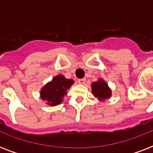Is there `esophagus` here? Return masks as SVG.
I'll list each match as a JSON object with an SVG mask.
<instances>
[{
  "mask_svg": "<svg viewBox=\"0 0 153 153\" xmlns=\"http://www.w3.org/2000/svg\"><path fill=\"white\" fill-rule=\"evenodd\" d=\"M78 82H79V84H84L85 82H86V79H80L78 80Z\"/></svg>",
  "mask_w": 153,
  "mask_h": 153,
  "instance_id": "34e87169",
  "label": "esophagus"
}]
</instances>
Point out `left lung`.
Wrapping results in <instances>:
<instances>
[{
    "instance_id": "8db88e82",
    "label": "left lung",
    "mask_w": 153,
    "mask_h": 153,
    "mask_svg": "<svg viewBox=\"0 0 153 153\" xmlns=\"http://www.w3.org/2000/svg\"><path fill=\"white\" fill-rule=\"evenodd\" d=\"M91 89L94 97L98 98V100L104 101L111 97V90L109 88L108 84L103 79H100L97 82H93L91 84Z\"/></svg>"
}]
</instances>
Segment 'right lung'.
Masks as SVG:
<instances>
[{"label": "right lung", "instance_id": "right-lung-1", "mask_svg": "<svg viewBox=\"0 0 153 153\" xmlns=\"http://www.w3.org/2000/svg\"><path fill=\"white\" fill-rule=\"evenodd\" d=\"M74 83V80L66 79L62 74L54 77L40 91V98L49 105H57L62 102L67 90Z\"/></svg>", "mask_w": 153, "mask_h": 153}]
</instances>
